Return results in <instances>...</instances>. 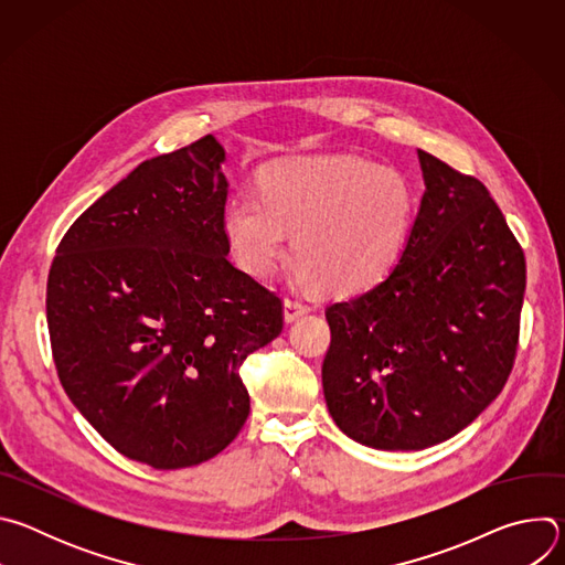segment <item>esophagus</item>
I'll use <instances>...</instances> for the list:
<instances>
[{"mask_svg": "<svg viewBox=\"0 0 565 565\" xmlns=\"http://www.w3.org/2000/svg\"><path fill=\"white\" fill-rule=\"evenodd\" d=\"M310 310L308 303H303L299 297H286L284 299V319L286 321H295L297 317L306 315Z\"/></svg>", "mask_w": 565, "mask_h": 565, "instance_id": "34e87169", "label": "esophagus"}]
</instances>
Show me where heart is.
<instances>
[{"instance_id": "heart-1", "label": "heart", "mask_w": 565, "mask_h": 565, "mask_svg": "<svg viewBox=\"0 0 565 565\" xmlns=\"http://www.w3.org/2000/svg\"><path fill=\"white\" fill-rule=\"evenodd\" d=\"M412 212L414 194L397 172L344 156H310L268 170L262 196H234L223 227L236 262L255 277L275 273L295 232L299 279L347 297L391 270Z\"/></svg>"}]
</instances>
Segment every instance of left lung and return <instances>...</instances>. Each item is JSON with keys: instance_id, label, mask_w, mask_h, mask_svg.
<instances>
[{"instance_id": "1", "label": "left lung", "mask_w": 565, "mask_h": 565, "mask_svg": "<svg viewBox=\"0 0 565 565\" xmlns=\"http://www.w3.org/2000/svg\"><path fill=\"white\" fill-rule=\"evenodd\" d=\"M425 194L405 250L331 303L321 386L355 443L420 451L486 412L514 364L525 257L488 188L418 149Z\"/></svg>"}]
</instances>
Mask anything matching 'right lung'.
Here are the masks:
<instances>
[{
	"label": "right lung",
	"mask_w": 565,
	"mask_h": 565,
	"mask_svg": "<svg viewBox=\"0 0 565 565\" xmlns=\"http://www.w3.org/2000/svg\"><path fill=\"white\" fill-rule=\"evenodd\" d=\"M225 149L210 134L140 163L60 241L46 321L60 382L122 456L181 469L250 414L238 366L284 327L281 299L227 262Z\"/></svg>",
	"instance_id": "right-lung-1"
}]
</instances>
